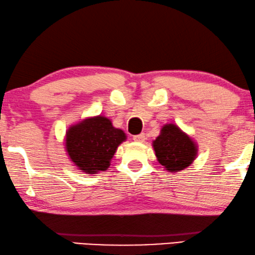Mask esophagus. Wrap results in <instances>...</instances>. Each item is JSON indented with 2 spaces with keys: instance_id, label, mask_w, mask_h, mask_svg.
<instances>
[{
  "instance_id": "esophagus-1",
  "label": "esophagus",
  "mask_w": 255,
  "mask_h": 255,
  "mask_svg": "<svg viewBox=\"0 0 255 255\" xmlns=\"http://www.w3.org/2000/svg\"><path fill=\"white\" fill-rule=\"evenodd\" d=\"M132 139H134L135 142H144V139H145L144 132H142V134H138V135L132 136Z\"/></svg>"
}]
</instances>
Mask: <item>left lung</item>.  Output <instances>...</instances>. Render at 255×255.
<instances>
[{
	"mask_svg": "<svg viewBox=\"0 0 255 255\" xmlns=\"http://www.w3.org/2000/svg\"><path fill=\"white\" fill-rule=\"evenodd\" d=\"M152 145L158 162L170 172L189 166L198 152L195 143L175 125H165Z\"/></svg>",
	"mask_w": 255,
	"mask_h": 255,
	"instance_id": "obj_1",
	"label": "left lung"
}]
</instances>
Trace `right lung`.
<instances>
[{
	"mask_svg": "<svg viewBox=\"0 0 255 255\" xmlns=\"http://www.w3.org/2000/svg\"><path fill=\"white\" fill-rule=\"evenodd\" d=\"M126 134L105 117H95L68 129L66 149L77 167L89 174L105 171Z\"/></svg>",
	"mask_w": 255,
	"mask_h": 255,
	"instance_id": "add662e5",
	"label": "right lung"
}]
</instances>
